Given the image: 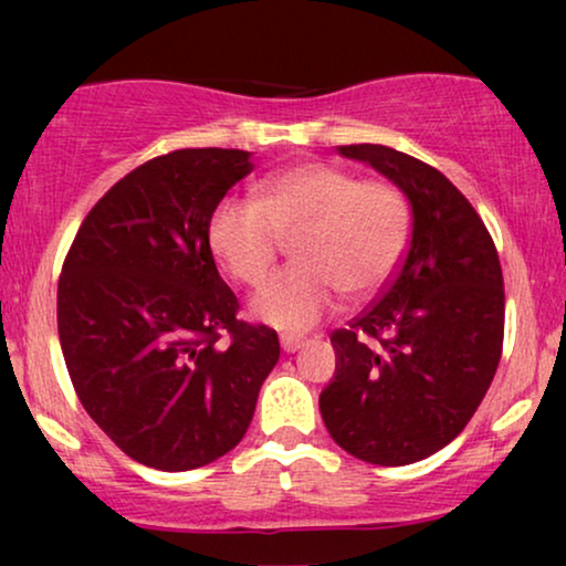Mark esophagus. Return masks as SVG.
<instances>
[{
    "label": "esophagus",
    "instance_id": "34e87169",
    "mask_svg": "<svg viewBox=\"0 0 566 566\" xmlns=\"http://www.w3.org/2000/svg\"><path fill=\"white\" fill-rule=\"evenodd\" d=\"M281 345H283L285 353H296V350H301V347H304V337L283 335V337H281Z\"/></svg>",
    "mask_w": 566,
    "mask_h": 566
}]
</instances>
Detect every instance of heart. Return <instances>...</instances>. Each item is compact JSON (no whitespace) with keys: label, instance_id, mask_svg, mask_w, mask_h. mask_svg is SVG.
I'll return each mask as SVG.
<instances>
[{"label":"heart","instance_id":"1","mask_svg":"<svg viewBox=\"0 0 566 566\" xmlns=\"http://www.w3.org/2000/svg\"><path fill=\"white\" fill-rule=\"evenodd\" d=\"M283 239L293 265L252 298V314L283 332H304L337 306L339 293L368 298L397 273L409 242V208L381 180H358L329 161H304L258 185V203L227 198L208 221V244L244 285L273 270Z\"/></svg>","mask_w":566,"mask_h":566}]
</instances>
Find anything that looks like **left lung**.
<instances>
[{"mask_svg":"<svg viewBox=\"0 0 566 566\" xmlns=\"http://www.w3.org/2000/svg\"><path fill=\"white\" fill-rule=\"evenodd\" d=\"M412 206V239L381 296L332 332L335 378L319 397L332 440L355 459L407 467L467 428L500 366L505 289L474 206L436 167L381 144L337 146Z\"/></svg>","mask_w":566,"mask_h":566,"instance_id":"8db88e82","label":"left lung"}]
</instances>
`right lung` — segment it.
<instances>
[{
  "label": "right lung",
  "mask_w": 566,
  "mask_h": 566,
  "mask_svg": "<svg viewBox=\"0 0 566 566\" xmlns=\"http://www.w3.org/2000/svg\"><path fill=\"white\" fill-rule=\"evenodd\" d=\"M250 172L242 149L144 161L97 200L61 268L59 339L76 397L144 467L190 471L229 453L281 358L275 329L237 316L208 244L216 206Z\"/></svg>",
  "instance_id": "right-lung-1"
}]
</instances>
